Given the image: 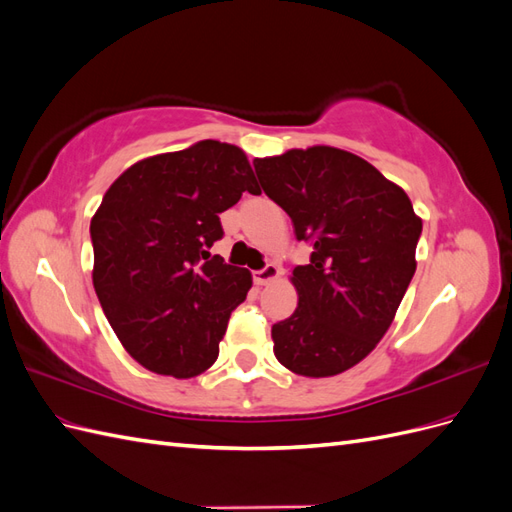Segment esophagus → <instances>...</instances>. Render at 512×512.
<instances>
[{
  "label": "esophagus",
  "mask_w": 512,
  "mask_h": 512,
  "mask_svg": "<svg viewBox=\"0 0 512 512\" xmlns=\"http://www.w3.org/2000/svg\"><path fill=\"white\" fill-rule=\"evenodd\" d=\"M277 275H280V267H277L275 262H269V265H265L260 271H254V284L256 286H265L271 280H275Z\"/></svg>",
  "instance_id": "1"
}]
</instances>
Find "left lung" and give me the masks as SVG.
<instances>
[{
	"label": "left lung",
	"mask_w": 512,
	"mask_h": 512,
	"mask_svg": "<svg viewBox=\"0 0 512 512\" xmlns=\"http://www.w3.org/2000/svg\"><path fill=\"white\" fill-rule=\"evenodd\" d=\"M262 190L314 247L292 271L294 314L273 324V352L299 376L354 367L389 331L416 271L423 222L408 194L378 168L335 147L256 158Z\"/></svg>",
	"instance_id": "1"
}]
</instances>
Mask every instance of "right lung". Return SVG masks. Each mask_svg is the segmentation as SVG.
Wrapping results in <instances>:
<instances>
[{"instance_id":"1","label":"right lung","mask_w":512,"mask_h":512,"mask_svg":"<svg viewBox=\"0 0 512 512\" xmlns=\"http://www.w3.org/2000/svg\"><path fill=\"white\" fill-rule=\"evenodd\" d=\"M243 192L258 194L245 153L200 141L130 166L91 218L94 288L104 316L149 371L194 378L218 359L252 275L209 250L224 237L220 213Z\"/></svg>"}]
</instances>
